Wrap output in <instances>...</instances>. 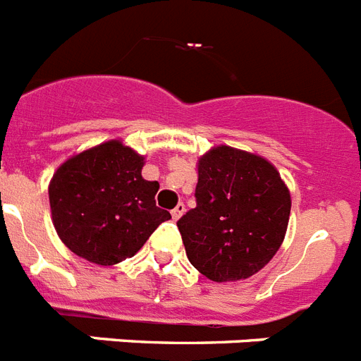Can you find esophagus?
I'll return each instance as SVG.
<instances>
[{"mask_svg":"<svg viewBox=\"0 0 361 361\" xmlns=\"http://www.w3.org/2000/svg\"><path fill=\"white\" fill-rule=\"evenodd\" d=\"M184 210H186V208H184V204H177V206H175V208H173V210H171V217H173L175 221H177V219L183 217Z\"/></svg>","mask_w":361,"mask_h":361,"instance_id":"obj_1","label":"esophagus"}]
</instances>
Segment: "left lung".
Wrapping results in <instances>:
<instances>
[{
    "label": "left lung",
    "instance_id": "left-lung-1",
    "mask_svg": "<svg viewBox=\"0 0 361 361\" xmlns=\"http://www.w3.org/2000/svg\"><path fill=\"white\" fill-rule=\"evenodd\" d=\"M197 206L178 219L190 263L215 283L259 272L285 239L290 192L272 162L215 146L197 162Z\"/></svg>",
    "mask_w": 361,
    "mask_h": 361
}]
</instances>
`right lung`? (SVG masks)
<instances>
[{"instance_id": "add662e5", "label": "right lung", "mask_w": 361, "mask_h": 361, "mask_svg": "<svg viewBox=\"0 0 361 361\" xmlns=\"http://www.w3.org/2000/svg\"><path fill=\"white\" fill-rule=\"evenodd\" d=\"M146 157L107 140L69 157L49 183L52 224L61 243L89 263L111 267L133 257L160 223L157 180H146Z\"/></svg>"}]
</instances>
